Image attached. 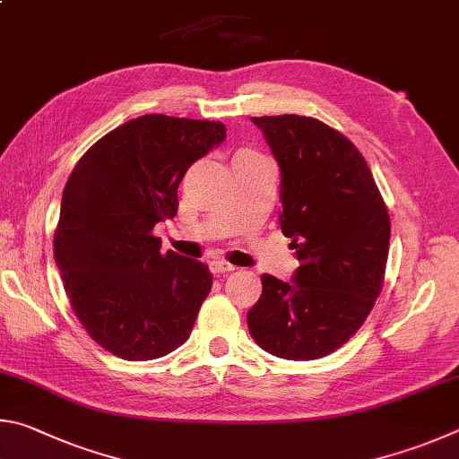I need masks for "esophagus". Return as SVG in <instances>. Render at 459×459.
<instances>
[{"label": "esophagus", "instance_id": "esophagus-1", "mask_svg": "<svg viewBox=\"0 0 459 459\" xmlns=\"http://www.w3.org/2000/svg\"><path fill=\"white\" fill-rule=\"evenodd\" d=\"M209 266H212V272H215V274H228V272H234L236 270L234 264H230V262H225V260H212V264H209Z\"/></svg>", "mask_w": 459, "mask_h": 459}]
</instances>
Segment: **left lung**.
Listing matches in <instances>:
<instances>
[{"mask_svg":"<svg viewBox=\"0 0 459 459\" xmlns=\"http://www.w3.org/2000/svg\"><path fill=\"white\" fill-rule=\"evenodd\" d=\"M280 167V228L300 266L290 282L262 276L247 310L252 339L270 355L320 359L341 349L379 299L391 223L365 157L310 117H254Z\"/></svg>","mask_w":459,"mask_h":459,"instance_id":"obj_1","label":"left lung"}]
</instances>
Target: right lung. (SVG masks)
Returning a JSON list of instances; mask_svg holds the SVG:
<instances>
[{"instance_id": "obj_1", "label": "right lung", "mask_w": 459, "mask_h": 459, "mask_svg": "<svg viewBox=\"0 0 459 459\" xmlns=\"http://www.w3.org/2000/svg\"><path fill=\"white\" fill-rule=\"evenodd\" d=\"M225 141L217 120L144 115L96 141L62 193L54 258L88 334L126 360L165 357L189 339L213 276L204 262L160 254L159 221L197 159Z\"/></svg>"}]
</instances>
